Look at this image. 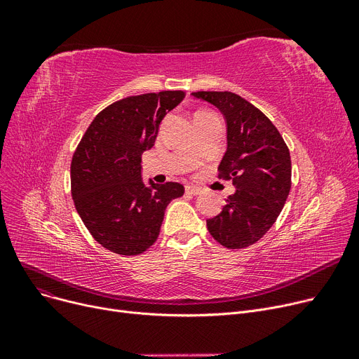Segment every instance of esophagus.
<instances>
[{
	"instance_id": "esophagus-1",
	"label": "esophagus",
	"mask_w": 359,
	"mask_h": 359,
	"mask_svg": "<svg viewBox=\"0 0 359 359\" xmlns=\"http://www.w3.org/2000/svg\"><path fill=\"white\" fill-rule=\"evenodd\" d=\"M186 194L187 195H199V194H202V189H199V187H196V186H186Z\"/></svg>"
}]
</instances>
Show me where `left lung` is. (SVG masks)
<instances>
[{"instance_id": "obj_1", "label": "left lung", "mask_w": 359, "mask_h": 359, "mask_svg": "<svg viewBox=\"0 0 359 359\" xmlns=\"http://www.w3.org/2000/svg\"><path fill=\"white\" fill-rule=\"evenodd\" d=\"M192 96L217 106L227 121V151L218 177L236 186L206 227L224 248H249L269 231L290 195V149L265 113L238 94L196 91Z\"/></svg>"}]
</instances>
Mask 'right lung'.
Returning <instances> with one entry per match:
<instances>
[{"instance_id":"1","label":"right lung","mask_w":359,"mask_h":359,"mask_svg":"<svg viewBox=\"0 0 359 359\" xmlns=\"http://www.w3.org/2000/svg\"><path fill=\"white\" fill-rule=\"evenodd\" d=\"M182 90L145 93L109 104L93 119L71 160V195L93 238L113 253L137 256L156 243L176 182L145 186L141 156L160 122L184 97Z\"/></svg>"}]
</instances>
